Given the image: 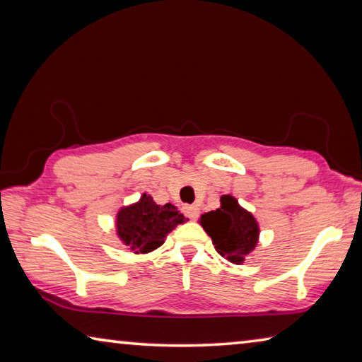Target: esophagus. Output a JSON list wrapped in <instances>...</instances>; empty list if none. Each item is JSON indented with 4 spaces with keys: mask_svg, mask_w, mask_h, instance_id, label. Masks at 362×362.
Returning <instances> with one entry per match:
<instances>
[{
    "mask_svg": "<svg viewBox=\"0 0 362 362\" xmlns=\"http://www.w3.org/2000/svg\"><path fill=\"white\" fill-rule=\"evenodd\" d=\"M183 212H185L192 220H196L199 216V209L196 206H185V207H183Z\"/></svg>",
    "mask_w": 362,
    "mask_h": 362,
    "instance_id": "obj_1",
    "label": "esophagus"
}]
</instances>
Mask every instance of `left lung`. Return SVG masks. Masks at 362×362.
Here are the masks:
<instances>
[{"label":"left lung","instance_id":"obj_1","mask_svg":"<svg viewBox=\"0 0 362 362\" xmlns=\"http://www.w3.org/2000/svg\"><path fill=\"white\" fill-rule=\"evenodd\" d=\"M199 223L211 236L217 252L236 265L243 263L259 243L260 228L255 217L230 194L220 198L218 209L203 214Z\"/></svg>","mask_w":362,"mask_h":362}]
</instances>
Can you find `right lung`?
I'll return each instance as SVG.
<instances>
[{"mask_svg": "<svg viewBox=\"0 0 362 362\" xmlns=\"http://www.w3.org/2000/svg\"><path fill=\"white\" fill-rule=\"evenodd\" d=\"M187 218L170 203L159 206L144 193L137 203L121 207L116 216V233L124 246L136 254H148L163 246L164 240Z\"/></svg>", "mask_w": 362, "mask_h": 362, "instance_id": "obj_1", "label": "right lung"}]
</instances>
